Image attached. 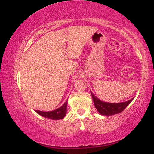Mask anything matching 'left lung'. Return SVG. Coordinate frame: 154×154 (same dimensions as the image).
<instances>
[{
    "label": "left lung",
    "mask_w": 154,
    "mask_h": 154,
    "mask_svg": "<svg viewBox=\"0 0 154 154\" xmlns=\"http://www.w3.org/2000/svg\"><path fill=\"white\" fill-rule=\"evenodd\" d=\"M91 92L92 100H93L94 104L97 110L101 114L104 116H111L121 113L133 100V98H132L127 102L121 103L105 102L99 100L96 96H94V94L92 92Z\"/></svg>",
    "instance_id": "8db88e82"
}]
</instances>
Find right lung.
I'll use <instances>...</instances> for the list:
<instances>
[{"instance_id": "add662e5", "label": "right lung", "mask_w": 154, "mask_h": 154, "mask_svg": "<svg viewBox=\"0 0 154 154\" xmlns=\"http://www.w3.org/2000/svg\"><path fill=\"white\" fill-rule=\"evenodd\" d=\"M66 106L67 101L60 108L51 111H42L39 110H35V112L38 113L42 116L48 118L52 120H60L64 119L66 113Z\"/></svg>"}]
</instances>
